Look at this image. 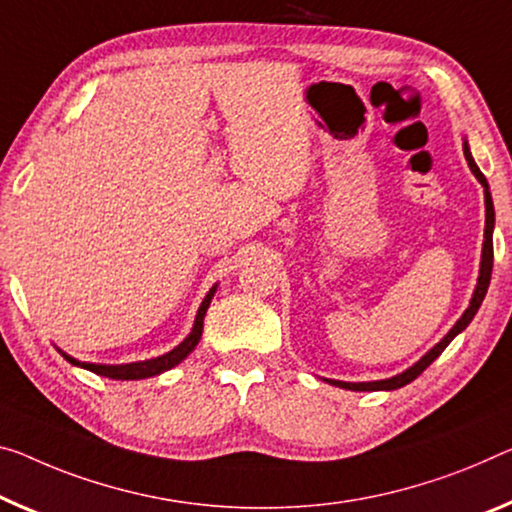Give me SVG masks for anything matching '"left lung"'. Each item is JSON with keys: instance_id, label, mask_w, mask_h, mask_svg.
Listing matches in <instances>:
<instances>
[{"instance_id": "1", "label": "left lung", "mask_w": 512, "mask_h": 512, "mask_svg": "<svg viewBox=\"0 0 512 512\" xmlns=\"http://www.w3.org/2000/svg\"><path fill=\"white\" fill-rule=\"evenodd\" d=\"M462 151H465L467 157V164L471 169V174L476 176L478 183L483 185V194H485V233H483V251H481V270H478V279H476V288H474V295H471L467 311L462 313L458 318V322L448 329V334L439 341L437 345H432V348L423 355L416 364H412L410 368H405L403 373L387 377V380H373V382H343V380H327L325 382L334 384V387H341V389H350V391H393V389H400L405 387V384H410L412 380H416L426 368L435 361L442 352L446 350V345L453 341L455 336L460 332H465L467 325L471 320H474L476 311L481 309V304L485 300V293H487V286H490V277H492V261H494V251H492V233H494V203H492V194H490V185H487V180L483 176V171L478 169V164L474 162V155L469 151V141L465 139L462 141Z\"/></svg>"}]
</instances>
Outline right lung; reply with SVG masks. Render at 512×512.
<instances>
[{"mask_svg": "<svg viewBox=\"0 0 512 512\" xmlns=\"http://www.w3.org/2000/svg\"><path fill=\"white\" fill-rule=\"evenodd\" d=\"M215 293H217V283L208 290V295L203 297L199 311H196L192 332L187 334L174 350H169L167 355L144 359V361H132V364H91V361H80V359L66 355L64 350H59V348L57 350L61 352V357L70 361L73 366L86 368V371L102 375V377H109V380H146V377L160 375L164 371H169V368L178 366L180 361H183L196 348V345H199L201 334H203V318H206V311H208V306L212 302V297H215Z\"/></svg>", "mask_w": 512, "mask_h": 512, "instance_id": "right-lung-1", "label": "right lung"}]
</instances>
